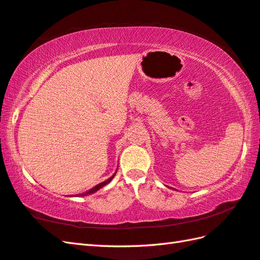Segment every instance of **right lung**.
Masks as SVG:
<instances>
[{
  "mask_svg": "<svg viewBox=\"0 0 260 260\" xmlns=\"http://www.w3.org/2000/svg\"><path fill=\"white\" fill-rule=\"evenodd\" d=\"M115 174H116V173H115ZM115 174H114L113 176H110V178H109L108 180H106V181H104V182H102V183H99V184H97L96 186H93V187H92V189H90L89 191H87V192H85V193H81V194H80V196H88V194H91V193H95V192H96V191H98L99 189H102V187H103V186H105V185H106V184H108V183H109V182L113 180V178H114V176H115Z\"/></svg>",
  "mask_w": 260,
  "mask_h": 260,
  "instance_id": "1",
  "label": "right lung"
}]
</instances>
